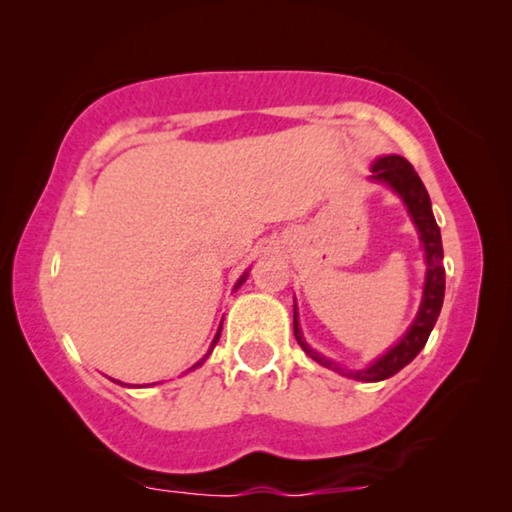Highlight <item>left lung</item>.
<instances>
[{
  "mask_svg": "<svg viewBox=\"0 0 512 512\" xmlns=\"http://www.w3.org/2000/svg\"><path fill=\"white\" fill-rule=\"evenodd\" d=\"M372 179L377 181H386L395 193H398L407 209L414 218V223L421 232V241H423V250H425V259H427V276H425V292H423V303L421 310H418L416 322L411 324V329L407 335L395 345L391 352H386L370 365V368L358 370V372H349L354 379L361 381H381L393 377L395 372H400L404 365H409L418 352L425 347L427 338H430L432 326L437 324V317L441 312V303H444V289H446V271H444V248H441V232L437 220L432 216V207H430V197H427V190L423 186L421 177H418L414 167L407 158L402 156H384L379 158L375 165H372ZM294 338L299 342L301 349L308 354L312 361L326 365L331 370H340L338 365L329 358L319 356L315 349H312L308 342L303 340L299 322H296V312H294Z\"/></svg>",
  "mask_w": 512,
  "mask_h": 512,
  "instance_id": "left-lung-1",
  "label": "left lung"
}]
</instances>
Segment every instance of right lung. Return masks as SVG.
I'll return each mask as SVG.
<instances>
[{
	"mask_svg": "<svg viewBox=\"0 0 512 512\" xmlns=\"http://www.w3.org/2000/svg\"><path fill=\"white\" fill-rule=\"evenodd\" d=\"M243 280H246V276H243V278H241V282H243ZM218 338H220V329H218V333H216V338H213V345H211V349H213V347H216V342H218ZM211 349H209V354H211ZM209 354H207V356H209ZM207 356H204V358H207ZM204 358H202V361H204ZM202 361H200V363H197V365H202ZM197 365H195V368H197Z\"/></svg>",
	"mask_w": 512,
	"mask_h": 512,
	"instance_id": "right-lung-1",
	"label": "right lung"
}]
</instances>
